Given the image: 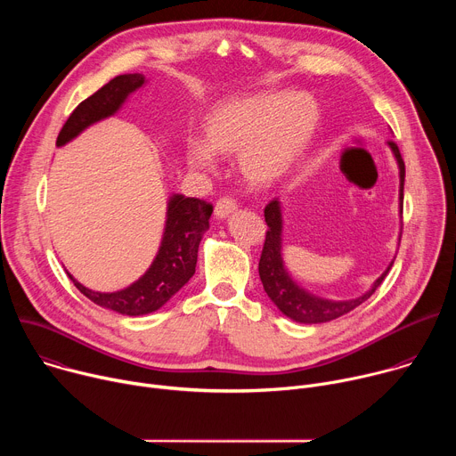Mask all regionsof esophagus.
Masks as SVG:
<instances>
[{
    "instance_id": "34e87169",
    "label": "esophagus",
    "mask_w": 456,
    "mask_h": 456,
    "mask_svg": "<svg viewBox=\"0 0 456 456\" xmlns=\"http://www.w3.org/2000/svg\"><path fill=\"white\" fill-rule=\"evenodd\" d=\"M236 209H238V204H236L234 199H231V197H222V199L216 202V206H215V215H216L218 218H225V216H229L231 213H234Z\"/></svg>"
}]
</instances>
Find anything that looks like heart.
I'll return each mask as SVG.
<instances>
[{
	"mask_svg": "<svg viewBox=\"0 0 456 456\" xmlns=\"http://www.w3.org/2000/svg\"><path fill=\"white\" fill-rule=\"evenodd\" d=\"M314 97L292 92H264L215 106L204 122L206 144L189 141L185 160L192 169L211 171L215 155L238 157L243 178L254 187L281 180L306 153L319 127Z\"/></svg>",
	"mask_w": 456,
	"mask_h": 456,
	"instance_id": "heart-1",
	"label": "heart"
}]
</instances>
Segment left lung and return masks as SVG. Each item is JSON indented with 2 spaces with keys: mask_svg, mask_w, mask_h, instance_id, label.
<instances>
[{
  "mask_svg": "<svg viewBox=\"0 0 456 456\" xmlns=\"http://www.w3.org/2000/svg\"><path fill=\"white\" fill-rule=\"evenodd\" d=\"M387 146L392 148L399 171H401V213H403V202H404V160L401 157L399 146L394 141H387ZM265 222L269 225L265 232V243L262 250V257H259V280L264 283V289L267 296L274 301V305L290 319L296 322L314 324V322H327L332 319H338L354 308H357L361 303H364L382 283L386 274L392 269L394 262L384 271V274L373 283V287L362 294L361 297L348 299V301H329L322 297H315L314 294H308L305 289L297 287L289 273L283 267V257H281V209L278 199L273 200L265 208Z\"/></svg>",
  "mask_w": 456,
  "mask_h": 456,
  "instance_id": "8db88e82",
  "label": "left lung"
}]
</instances>
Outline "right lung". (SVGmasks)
<instances>
[{"label": "right lung", "instance_id": "add662e5", "mask_svg": "<svg viewBox=\"0 0 456 456\" xmlns=\"http://www.w3.org/2000/svg\"><path fill=\"white\" fill-rule=\"evenodd\" d=\"M144 85V76L124 74L113 77L94 95L85 99L69 117L57 135V146L77 137L90 124L113 115L126 97ZM213 206L200 199H185L175 194L167 204V220L157 257L146 274L118 292H94L69 278L95 305L124 315H142L159 310L167 303L194 274L199 259V245L209 229Z\"/></svg>", "mask_w": 456, "mask_h": 456}]
</instances>
